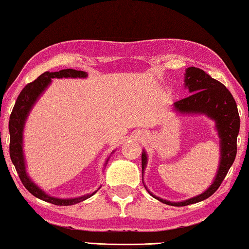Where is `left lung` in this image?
<instances>
[{
    "label": "left lung",
    "instance_id": "8db88e82",
    "mask_svg": "<svg viewBox=\"0 0 249 249\" xmlns=\"http://www.w3.org/2000/svg\"><path fill=\"white\" fill-rule=\"evenodd\" d=\"M185 87L191 94L177 101V111L182 113H203L216 122L218 136L221 138V161L217 175L212 185L204 193L183 202H170L153 196L162 203L172 206H184L208 199L220 188L221 183L233 165L237 153V135L239 132V115L237 105L229 89L200 68L189 67L185 71ZM147 156L142 154V169L144 171Z\"/></svg>",
    "mask_w": 249,
    "mask_h": 249
}]
</instances>
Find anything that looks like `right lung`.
I'll list each match as a JSON object with an SVG mask.
<instances>
[{
  "mask_svg": "<svg viewBox=\"0 0 249 249\" xmlns=\"http://www.w3.org/2000/svg\"><path fill=\"white\" fill-rule=\"evenodd\" d=\"M87 72L81 70L74 69H64L57 72H49L46 71L43 74H40L36 80L25 86L24 89L20 91L18 96L13 111L11 113L10 122H8V130H10V156L11 160L15 166V169L18 171V177L24 187L32 193L34 196L38 199L49 202V203L56 205H72L79 202L87 200L96 192L87 195L83 196L74 197V199H57L46 195L44 191H41L33 181L28 178L25 170L24 163V155L22 148V138H23V128L25 120L28 115L29 109L35 103V101L38 99L41 92H43L48 84L52 81L53 78H86Z\"/></svg>",
  "mask_w": 249,
  "mask_h": 249,
  "instance_id": "add662e5",
  "label": "right lung"
}]
</instances>
